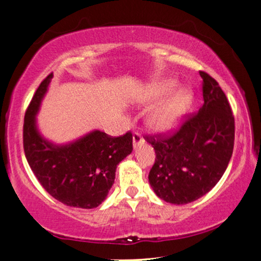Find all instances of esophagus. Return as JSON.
Listing matches in <instances>:
<instances>
[{"label": "esophagus", "mask_w": 261, "mask_h": 261, "mask_svg": "<svg viewBox=\"0 0 261 261\" xmlns=\"http://www.w3.org/2000/svg\"><path fill=\"white\" fill-rule=\"evenodd\" d=\"M145 143V140H143V138L141 137V134L139 133V132H135V133L133 134V146L134 148H137L138 146L140 145H143Z\"/></svg>", "instance_id": "obj_1"}]
</instances>
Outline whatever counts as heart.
I'll list each match as a JSON object with an SVG mask.
<instances>
[{"instance_id":"1","label":"heart","mask_w":261,"mask_h":261,"mask_svg":"<svg viewBox=\"0 0 261 261\" xmlns=\"http://www.w3.org/2000/svg\"><path fill=\"white\" fill-rule=\"evenodd\" d=\"M176 87L177 82L175 80L165 79L153 82L146 88L141 97L143 105L155 103L166 97L147 115L146 123L150 130L155 133H168L174 130L180 126L193 107V90L188 87H182L175 91Z\"/></svg>"}]
</instances>
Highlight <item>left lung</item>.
Segmentation results:
<instances>
[{"label":"left lung","instance_id":"obj_1","mask_svg":"<svg viewBox=\"0 0 261 261\" xmlns=\"http://www.w3.org/2000/svg\"><path fill=\"white\" fill-rule=\"evenodd\" d=\"M203 103L172 135L146 137L155 149L148 180L159 198L174 205L195 201L212 190L231 160L234 116L220 86L205 71Z\"/></svg>","mask_w":261,"mask_h":261}]
</instances>
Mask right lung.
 <instances>
[{"instance_id": "obj_1", "label": "right lung", "mask_w": 261, "mask_h": 261, "mask_svg": "<svg viewBox=\"0 0 261 261\" xmlns=\"http://www.w3.org/2000/svg\"><path fill=\"white\" fill-rule=\"evenodd\" d=\"M53 73L41 82L24 115L23 148L32 171L53 198L70 207L95 208L107 198L118 165L133 150L130 132L113 138L93 130L66 145L40 134L36 114Z\"/></svg>"}]
</instances>
